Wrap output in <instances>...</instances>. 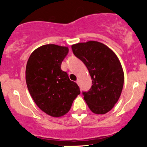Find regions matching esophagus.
<instances>
[{"instance_id":"1","label":"esophagus","mask_w":147,"mask_h":147,"mask_svg":"<svg viewBox=\"0 0 147 147\" xmlns=\"http://www.w3.org/2000/svg\"><path fill=\"white\" fill-rule=\"evenodd\" d=\"M77 82V84H78V85H79V79H77V82Z\"/></svg>"}]
</instances>
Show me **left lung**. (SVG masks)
I'll list each match as a JSON object with an SVG mask.
<instances>
[{
  "label": "left lung",
  "instance_id": "obj_1",
  "mask_svg": "<svg viewBox=\"0 0 147 147\" xmlns=\"http://www.w3.org/2000/svg\"><path fill=\"white\" fill-rule=\"evenodd\" d=\"M74 55L83 61L92 85L84 99L95 114H105L114 107L124 85V71L115 53L104 43L89 41L72 45Z\"/></svg>",
  "mask_w": 147,
  "mask_h": 147
}]
</instances>
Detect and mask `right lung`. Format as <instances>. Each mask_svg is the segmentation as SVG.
<instances>
[{"label":"right lung","instance_id":"obj_1","mask_svg":"<svg viewBox=\"0 0 147 147\" xmlns=\"http://www.w3.org/2000/svg\"><path fill=\"white\" fill-rule=\"evenodd\" d=\"M68 53V47L42 45L30 55L26 65L25 80L33 100L41 111L54 117L66 114L80 94L78 85L61 69Z\"/></svg>","mask_w":147,"mask_h":147}]
</instances>
